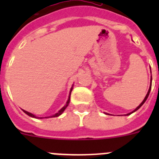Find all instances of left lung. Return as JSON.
Returning a JSON list of instances; mask_svg holds the SVG:
<instances>
[{"label":"left lung","mask_w":159,"mask_h":159,"mask_svg":"<svg viewBox=\"0 0 159 159\" xmlns=\"http://www.w3.org/2000/svg\"><path fill=\"white\" fill-rule=\"evenodd\" d=\"M151 80H152V77H151ZM151 87H150V88H149V91H148V92H147V95H146L145 99H143V102H141V103H140V105H139V107H136L135 109H134V111H132V112H130V113L127 114V116H129V115H130V114H131V113H133V112L136 111H137V110H139V108L141 107L142 106H143V103H144V102H146V100H147V98H148V96H149V94H150V92H151Z\"/></svg>","instance_id":"left-lung-1"}]
</instances>
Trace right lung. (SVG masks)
<instances>
[{
	"label": "right lung",
	"instance_id": "obj_1",
	"mask_svg": "<svg viewBox=\"0 0 159 159\" xmlns=\"http://www.w3.org/2000/svg\"><path fill=\"white\" fill-rule=\"evenodd\" d=\"M71 90H72V88H71V91H70V95H69V97H68V99H67V103H66V105H65V106H64V107H63L61 108V109H60V111H58V113H57V114H56V115H54V116H50V117H57V116H60V115H61V114H62L63 112H64V111L65 110V109H66V107H67L68 106V103H69V102H70V96H71ZM23 111L25 112V114H27L28 116H31V117L36 118V116H34V115H32V113H30V112H28V111H25V110H23ZM40 119H42V118H40Z\"/></svg>",
	"mask_w": 159,
	"mask_h": 159
}]
</instances>
